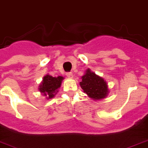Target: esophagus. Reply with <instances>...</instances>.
Returning <instances> with one entry per match:
<instances>
[{
    "label": "esophagus",
    "instance_id": "obj_1",
    "mask_svg": "<svg viewBox=\"0 0 148 148\" xmlns=\"http://www.w3.org/2000/svg\"><path fill=\"white\" fill-rule=\"evenodd\" d=\"M66 76L68 77V78H72V77H73V74H72V72H67V73H66Z\"/></svg>",
    "mask_w": 148,
    "mask_h": 148
}]
</instances>
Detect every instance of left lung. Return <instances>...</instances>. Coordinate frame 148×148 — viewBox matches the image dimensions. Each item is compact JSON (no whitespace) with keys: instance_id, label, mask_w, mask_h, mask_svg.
<instances>
[{"instance_id":"left-lung-1","label":"left lung","mask_w":148,"mask_h":148,"mask_svg":"<svg viewBox=\"0 0 148 148\" xmlns=\"http://www.w3.org/2000/svg\"><path fill=\"white\" fill-rule=\"evenodd\" d=\"M80 85L84 92L89 98L93 100H100L105 99L108 93V84L102 77L98 76L87 69L85 74L82 77V81Z\"/></svg>"}]
</instances>
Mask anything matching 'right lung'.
I'll return each mask as SVG.
<instances>
[{
	"label": "right lung",
	"mask_w": 148,
	"mask_h": 148,
	"mask_svg": "<svg viewBox=\"0 0 148 148\" xmlns=\"http://www.w3.org/2000/svg\"><path fill=\"white\" fill-rule=\"evenodd\" d=\"M64 77L59 76L53 77L49 74L43 77V81L39 86V90L43 96H46L47 99H52L58 92V89L61 86L62 81Z\"/></svg>",
	"instance_id": "add662e5"
}]
</instances>
